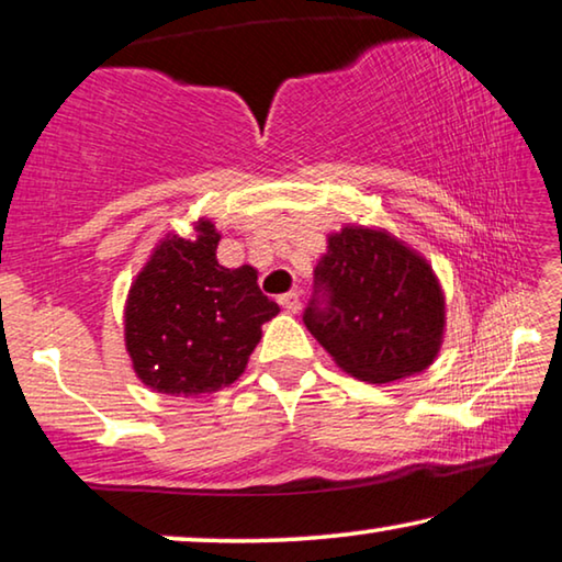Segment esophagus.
<instances>
[{
  "mask_svg": "<svg viewBox=\"0 0 562 562\" xmlns=\"http://www.w3.org/2000/svg\"><path fill=\"white\" fill-rule=\"evenodd\" d=\"M279 304L283 306V312H289V314H296L299 308H301V299H299L296 291H289V294L279 296Z\"/></svg>",
  "mask_w": 562,
  "mask_h": 562,
  "instance_id": "esophagus-1",
  "label": "esophagus"
}]
</instances>
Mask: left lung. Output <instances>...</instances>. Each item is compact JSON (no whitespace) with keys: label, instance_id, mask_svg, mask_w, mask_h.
<instances>
[{"label":"left lung","instance_id":"8db88e82","mask_svg":"<svg viewBox=\"0 0 562 562\" xmlns=\"http://www.w3.org/2000/svg\"><path fill=\"white\" fill-rule=\"evenodd\" d=\"M327 306L304 324L339 370L372 385L426 372L441 352L446 296L434 266L385 227L347 223L314 266Z\"/></svg>","mask_w":562,"mask_h":562}]
</instances>
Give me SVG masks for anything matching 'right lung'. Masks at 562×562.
<instances>
[{
  "instance_id": "right-lung-1",
  "label": "right lung",
  "mask_w": 562,
  "mask_h": 562,
  "mask_svg": "<svg viewBox=\"0 0 562 562\" xmlns=\"http://www.w3.org/2000/svg\"><path fill=\"white\" fill-rule=\"evenodd\" d=\"M217 243L215 223L198 217L190 238L167 233L128 286L124 345L151 393L200 397L233 385L281 312L254 266L217 263Z\"/></svg>"
}]
</instances>
